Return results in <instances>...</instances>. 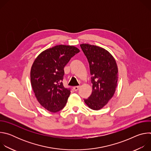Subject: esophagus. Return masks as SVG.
<instances>
[{
    "instance_id": "esophagus-1",
    "label": "esophagus",
    "mask_w": 151,
    "mask_h": 151,
    "mask_svg": "<svg viewBox=\"0 0 151 151\" xmlns=\"http://www.w3.org/2000/svg\"><path fill=\"white\" fill-rule=\"evenodd\" d=\"M79 86H75V87H73V90L75 91H78V90H79Z\"/></svg>"
}]
</instances>
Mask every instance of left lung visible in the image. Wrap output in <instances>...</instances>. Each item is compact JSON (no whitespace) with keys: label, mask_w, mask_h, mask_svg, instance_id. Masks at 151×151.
Segmentation results:
<instances>
[{"label":"left lung","mask_w":151,"mask_h":151,"mask_svg":"<svg viewBox=\"0 0 151 151\" xmlns=\"http://www.w3.org/2000/svg\"><path fill=\"white\" fill-rule=\"evenodd\" d=\"M80 46L87 58L92 75L93 92L84 101L91 109L98 111L114 95L118 82V66L114 57L105 49L88 44Z\"/></svg>","instance_id":"left-lung-1"}]
</instances>
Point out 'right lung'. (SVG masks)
<instances>
[{
  "instance_id": "1",
  "label": "right lung",
  "mask_w": 151,
  "mask_h": 151,
  "mask_svg": "<svg viewBox=\"0 0 151 151\" xmlns=\"http://www.w3.org/2000/svg\"><path fill=\"white\" fill-rule=\"evenodd\" d=\"M74 46L59 45L42 52L35 60L30 80L35 95L45 109L57 112L65 106L70 90L64 87V68L79 52Z\"/></svg>"
}]
</instances>
